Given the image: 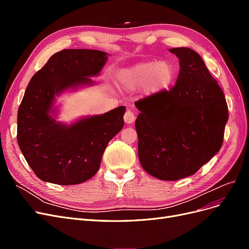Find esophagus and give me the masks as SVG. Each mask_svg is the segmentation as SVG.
Here are the masks:
<instances>
[{
  "label": "esophagus",
  "instance_id": "obj_1",
  "mask_svg": "<svg viewBox=\"0 0 249 249\" xmlns=\"http://www.w3.org/2000/svg\"><path fill=\"white\" fill-rule=\"evenodd\" d=\"M124 123L127 124H133L135 122V114L131 110H126V112L124 113Z\"/></svg>",
  "mask_w": 249,
  "mask_h": 249
}]
</instances>
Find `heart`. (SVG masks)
<instances>
[{"instance_id": "b5f03b06", "label": "heart", "mask_w": 249, "mask_h": 249, "mask_svg": "<svg viewBox=\"0 0 249 249\" xmlns=\"http://www.w3.org/2000/svg\"><path fill=\"white\" fill-rule=\"evenodd\" d=\"M176 77V66L167 60H150L120 72V80L127 88L144 87L147 94H156L167 90L173 84Z\"/></svg>"}]
</instances>
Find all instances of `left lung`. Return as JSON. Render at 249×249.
I'll list each match as a JSON object with an SVG mask.
<instances>
[{
  "instance_id": "8db88e82",
  "label": "left lung",
  "mask_w": 249,
  "mask_h": 249,
  "mask_svg": "<svg viewBox=\"0 0 249 249\" xmlns=\"http://www.w3.org/2000/svg\"><path fill=\"white\" fill-rule=\"evenodd\" d=\"M169 51L179 60L176 85L136 102L135 127L142 168L159 179L177 180L194 175L219 152L229 111L197 53Z\"/></svg>"
}]
</instances>
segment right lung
<instances>
[{
	"label": "right lung",
	"mask_w": 249,
	"mask_h": 249,
	"mask_svg": "<svg viewBox=\"0 0 249 249\" xmlns=\"http://www.w3.org/2000/svg\"><path fill=\"white\" fill-rule=\"evenodd\" d=\"M97 50H63L31 78L18 112V143L29 166L43 182L74 185L100 169L109 141L124 125L125 107L63 124L53 117L55 95L71 87L92 85L107 61Z\"/></svg>",
	"instance_id": "obj_1"
}]
</instances>
